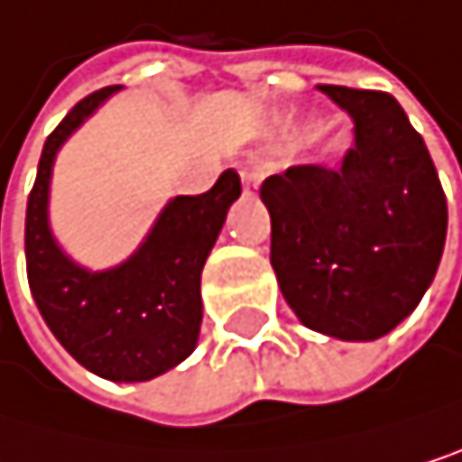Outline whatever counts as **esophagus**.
Masks as SVG:
<instances>
[{
  "label": "esophagus",
  "instance_id": "esophagus-1",
  "mask_svg": "<svg viewBox=\"0 0 462 462\" xmlns=\"http://www.w3.org/2000/svg\"><path fill=\"white\" fill-rule=\"evenodd\" d=\"M264 171L259 165H245L242 168V184H245V192H256L259 189V181H262Z\"/></svg>",
  "mask_w": 462,
  "mask_h": 462
}]
</instances>
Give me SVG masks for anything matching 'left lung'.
<instances>
[{
    "label": "left lung",
    "instance_id": "1",
    "mask_svg": "<svg viewBox=\"0 0 462 462\" xmlns=\"http://www.w3.org/2000/svg\"><path fill=\"white\" fill-rule=\"evenodd\" d=\"M353 118L341 165H291L262 184L270 264L306 328L374 341L430 289L447 242V195L394 96L319 85Z\"/></svg>",
    "mask_w": 462,
    "mask_h": 462
}]
</instances>
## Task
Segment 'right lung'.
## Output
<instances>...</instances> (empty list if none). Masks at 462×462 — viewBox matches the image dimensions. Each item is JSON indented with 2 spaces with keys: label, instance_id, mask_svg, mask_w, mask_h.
I'll return each mask as SVG.
<instances>
[{
  "label": "right lung",
  "instance_id": "1",
  "mask_svg": "<svg viewBox=\"0 0 462 462\" xmlns=\"http://www.w3.org/2000/svg\"><path fill=\"white\" fill-rule=\"evenodd\" d=\"M118 90L121 85L90 93L49 134L27 200L24 250L35 306L54 338L98 377L143 383L179 366L198 347L200 273L242 184L234 171H226L209 192L171 198L121 264L96 273L77 264L49 226L54 159Z\"/></svg>",
  "mask_w": 462,
  "mask_h": 462
}]
</instances>
